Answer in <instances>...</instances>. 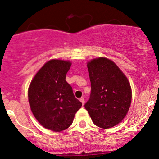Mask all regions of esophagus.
Wrapping results in <instances>:
<instances>
[{"label": "esophagus", "instance_id": "34e87169", "mask_svg": "<svg viewBox=\"0 0 159 159\" xmlns=\"http://www.w3.org/2000/svg\"><path fill=\"white\" fill-rule=\"evenodd\" d=\"M80 101H81L82 103H83V105L84 104V103H85V98H81L80 99Z\"/></svg>", "mask_w": 159, "mask_h": 159}]
</instances>
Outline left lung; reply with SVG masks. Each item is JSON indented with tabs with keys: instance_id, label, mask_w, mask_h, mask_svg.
<instances>
[{
	"instance_id": "8db88e82",
	"label": "left lung",
	"mask_w": 159,
	"mask_h": 159,
	"mask_svg": "<svg viewBox=\"0 0 159 159\" xmlns=\"http://www.w3.org/2000/svg\"><path fill=\"white\" fill-rule=\"evenodd\" d=\"M90 98L85 104L92 122L101 128H110L125 118L131 102V89L124 74L106 58L89 62Z\"/></svg>"
}]
</instances>
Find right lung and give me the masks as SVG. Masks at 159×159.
I'll return each mask as SVG.
<instances>
[{"mask_svg": "<svg viewBox=\"0 0 159 159\" xmlns=\"http://www.w3.org/2000/svg\"><path fill=\"white\" fill-rule=\"evenodd\" d=\"M70 61L53 59L46 62L30 84L28 101L37 120L44 128L61 131L70 127L82 107L66 81Z\"/></svg>", "mask_w": 159, "mask_h": 159, "instance_id": "1", "label": "right lung"}]
</instances>
